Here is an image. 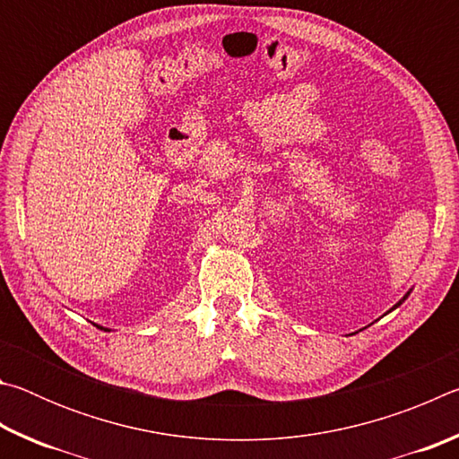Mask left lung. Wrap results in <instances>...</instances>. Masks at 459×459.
Masks as SVG:
<instances>
[{
  "mask_svg": "<svg viewBox=\"0 0 459 459\" xmlns=\"http://www.w3.org/2000/svg\"><path fill=\"white\" fill-rule=\"evenodd\" d=\"M409 293H411V290H409V291H407V293H405V295H403V298H401V299H399V301H397V304H394V306H393V307H391V309H388V312H393V309H397V307H399V306H401V304H403V301H405V299H407V298H409ZM388 312H386V314H388Z\"/></svg>",
  "mask_w": 459,
  "mask_h": 459,
  "instance_id": "8db88e82",
  "label": "left lung"
}]
</instances>
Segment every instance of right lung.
Segmentation results:
<instances>
[{
    "instance_id": "add662e5",
    "label": "right lung",
    "mask_w": 459,
    "mask_h": 459,
    "mask_svg": "<svg viewBox=\"0 0 459 459\" xmlns=\"http://www.w3.org/2000/svg\"><path fill=\"white\" fill-rule=\"evenodd\" d=\"M97 328H100V330H105V332H111L108 328H103V325H97Z\"/></svg>"
}]
</instances>
